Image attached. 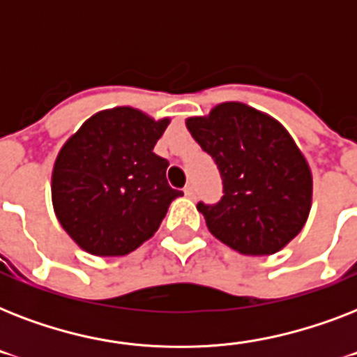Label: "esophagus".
<instances>
[{
    "label": "esophagus",
    "mask_w": 357,
    "mask_h": 357,
    "mask_svg": "<svg viewBox=\"0 0 357 357\" xmlns=\"http://www.w3.org/2000/svg\"><path fill=\"white\" fill-rule=\"evenodd\" d=\"M183 192H185V196H187V198H195V196H196L195 185H187V187L183 189Z\"/></svg>",
    "instance_id": "esophagus-1"
}]
</instances>
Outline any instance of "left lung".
<instances>
[{"label": "left lung", "instance_id": "8db88e82", "mask_svg": "<svg viewBox=\"0 0 357 357\" xmlns=\"http://www.w3.org/2000/svg\"><path fill=\"white\" fill-rule=\"evenodd\" d=\"M215 159L224 196L198 204L209 231L244 255H271L304 228L311 209L310 165L278 120L238 102L187 120Z\"/></svg>", "mask_w": 357, "mask_h": 357}]
</instances>
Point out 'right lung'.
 <instances>
[{"label":"right lung","instance_id":"obj_1","mask_svg":"<svg viewBox=\"0 0 357 357\" xmlns=\"http://www.w3.org/2000/svg\"><path fill=\"white\" fill-rule=\"evenodd\" d=\"M170 123L139 109L94 114L59 151L53 209L64 231L92 255L133 252L161 226L181 190L167 181L168 161L153 146Z\"/></svg>","mask_w":357,"mask_h":357}]
</instances>
